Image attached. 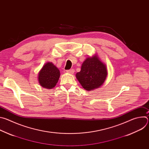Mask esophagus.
Here are the masks:
<instances>
[{
    "label": "esophagus",
    "instance_id": "obj_1",
    "mask_svg": "<svg viewBox=\"0 0 149 149\" xmlns=\"http://www.w3.org/2000/svg\"><path fill=\"white\" fill-rule=\"evenodd\" d=\"M67 72L68 73V74H73L74 73V69H71V70H67Z\"/></svg>",
    "mask_w": 149,
    "mask_h": 149
}]
</instances>
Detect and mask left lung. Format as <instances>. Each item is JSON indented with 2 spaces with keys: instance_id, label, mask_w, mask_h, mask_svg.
<instances>
[{
  "instance_id": "1",
  "label": "left lung",
  "mask_w": 149,
  "mask_h": 149,
  "mask_svg": "<svg viewBox=\"0 0 149 149\" xmlns=\"http://www.w3.org/2000/svg\"><path fill=\"white\" fill-rule=\"evenodd\" d=\"M107 75L106 65L95 54L83 62L81 71L76 74V78L85 90L91 91L101 87Z\"/></svg>"
}]
</instances>
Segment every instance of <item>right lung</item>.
Listing matches in <instances>:
<instances>
[{"label":"right lung","instance_id":"obj_1","mask_svg":"<svg viewBox=\"0 0 149 149\" xmlns=\"http://www.w3.org/2000/svg\"><path fill=\"white\" fill-rule=\"evenodd\" d=\"M60 77L58 68L50 62H47L39 71L38 80L40 86L47 89H52L56 86Z\"/></svg>","mask_w":149,"mask_h":149}]
</instances>
